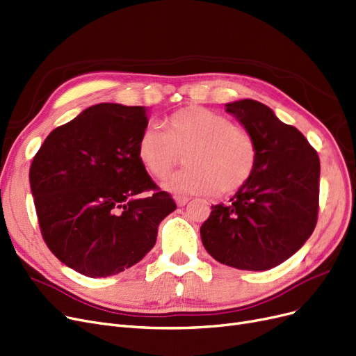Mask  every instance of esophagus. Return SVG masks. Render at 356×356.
Returning <instances> with one entry per match:
<instances>
[{
    "mask_svg": "<svg viewBox=\"0 0 356 356\" xmlns=\"http://www.w3.org/2000/svg\"><path fill=\"white\" fill-rule=\"evenodd\" d=\"M175 200H176L177 207H184V205L189 202V197H186V196H176Z\"/></svg>",
    "mask_w": 356,
    "mask_h": 356,
    "instance_id": "34e87169",
    "label": "esophagus"
}]
</instances>
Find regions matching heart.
<instances>
[{
	"label": "heart",
	"instance_id": "b5f03b06",
	"mask_svg": "<svg viewBox=\"0 0 356 356\" xmlns=\"http://www.w3.org/2000/svg\"><path fill=\"white\" fill-rule=\"evenodd\" d=\"M165 129L151 123L136 144V156L156 179L168 175L186 154L184 167L163 181L176 195L234 193L252 179L257 147L252 134L227 116L200 106H188L165 120Z\"/></svg>",
	"mask_w": 356,
	"mask_h": 356
}]
</instances>
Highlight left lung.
<instances>
[{
  "label": "left lung",
  "mask_w": 356,
  "mask_h": 356,
  "mask_svg": "<svg viewBox=\"0 0 356 356\" xmlns=\"http://www.w3.org/2000/svg\"><path fill=\"white\" fill-rule=\"evenodd\" d=\"M225 111L252 134L257 164L228 205H212L200 238L222 265L268 270L297 253L314 231L320 160L307 138L266 104L243 99Z\"/></svg>",
  "instance_id": "1"
}]
</instances>
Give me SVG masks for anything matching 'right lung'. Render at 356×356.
Listing matches in <instances>:
<instances>
[{"instance_id":"obj_1","label":"right lung","mask_w":356,"mask_h":356,"mask_svg":"<svg viewBox=\"0 0 356 356\" xmlns=\"http://www.w3.org/2000/svg\"><path fill=\"white\" fill-rule=\"evenodd\" d=\"M147 125L144 106H91L54 129L30 165L42 237L84 276L106 277L138 264L176 209L138 160ZM151 190L152 195H142Z\"/></svg>"}]
</instances>
